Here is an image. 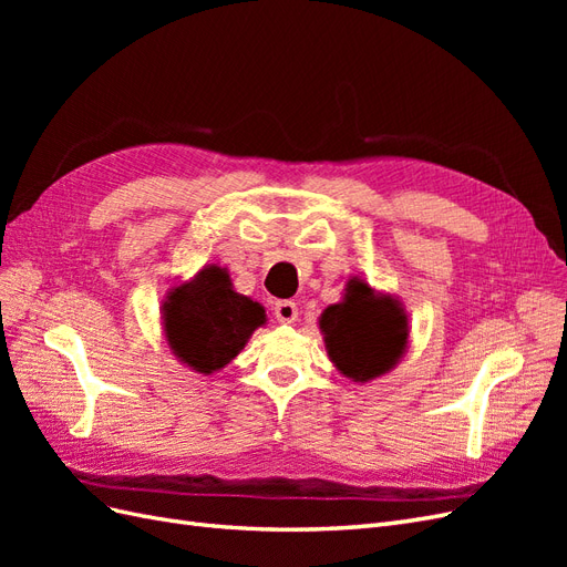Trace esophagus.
Returning a JSON list of instances; mask_svg holds the SVG:
<instances>
[{
    "label": "esophagus",
    "instance_id": "esophagus-1",
    "mask_svg": "<svg viewBox=\"0 0 567 567\" xmlns=\"http://www.w3.org/2000/svg\"><path fill=\"white\" fill-rule=\"evenodd\" d=\"M274 317L281 323H293L298 319V305L290 302V300H279L274 305Z\"/></svg>",
    "mask_w": 567,
    "mask_h": 567
}]
</instances>
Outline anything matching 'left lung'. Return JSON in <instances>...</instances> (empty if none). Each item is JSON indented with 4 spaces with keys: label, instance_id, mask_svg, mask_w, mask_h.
Masks as SVG:
<instances>
[{
    "label": "left lung",
    "instance_id": "1",
    "mask_svg": "<svg viewBox=\"0 0 567 567\" xmlns=\"http://www.w3.org/2000/svg\"><path fill=\"white\" fill-rule=\"evenodd\" d=\"M333 367L354 383H369L400 364L409 346V319L398 298L352 277L340 302L319 317Z\"/></svg>",
    "mask_w": 567,
    "mask_h": 567
}]
</instances>
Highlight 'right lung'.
<instances>
[{
	"mask_svg": "<svg viewBox=\"0 0 567 567\" xmlns=\"http://www.w3.org/2000/svg\"><path fill=\"white\" fill-rule=\"evenodd\" d=\"M265 321V307L236 293L229 271L217 265L203 267L194 279L169 288L163 302L169 350L203 375L225 369Z\"/></svg>",
	"mask_w": 567,
	"mask_h": 567,
	"instance_id": "right-lung-1",
	"label": "right lung"
}]
</instances>
